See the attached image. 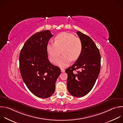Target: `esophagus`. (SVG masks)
<instances>
[{
  "mask_svg": "<svg viewBox=\"0 0 123 123\" xmlns=\"http://www.w3.org/2000/svg\"><path fill=\"white\" fill-rule=\"evenodd\" d=\"M61 71L62 72H65V69L64 68H61Z\"/></svg>",
  "mask_w": 123,
  "mask_h": 123,
  "instance_id": "esophagus-1",
  "label": "esophagus"
}]
</instances>
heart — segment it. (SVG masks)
Wrapping results in <instances>:
<instances>
[{"instance_id": "heart-1", "label": "heart", "mask_w": 123, "mask_h": 123, "mask_svg": "<svg viewBox=\"0 0 123 123\" xmlns=\"http://www.w3.org/2000/svg\"><path fill=\"white\" fill-rule=\"evenodd\" d=\"M55 43H48L47 51L51 61H55L63 53L62 55L55 62L60 67L68 66L72 60H76L80 56L83 50V44L80 39L70 33L62 32L54 39Z\"/></svg>"}]
</instances>
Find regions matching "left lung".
<instances>
[{
	"label": "left lung",
	"mask_w": 123,
	"mask_h": 123,
	"mask_svg": "<svg viewBox=\"0 0 123 123\" xmlns=\"http://www.w3.org/2000/svg\"><path fill=\"white\" fill-rule=\"evenodd\" d=\"M77 34L83 44V50L74 64L68 68L67 89L73 96L82 97L93 88L100 69L101 56L93 40L88 36L78 31ZM79 69L77 74L73 71Z\"/></svg>",
	"instance_id": "obj_1"
}]
</instances>
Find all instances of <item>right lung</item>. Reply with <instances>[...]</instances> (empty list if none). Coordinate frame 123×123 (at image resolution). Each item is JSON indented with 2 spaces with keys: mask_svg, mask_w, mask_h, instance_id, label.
I'll return each mask as SVG.
<instances>
[{
  "mask_svg": "<svg viewBox=\"0 0 123 123\" xmlns=\"http://www.w3.org/2000/svg\"><path fill=\"white\" fill-rule=\"evenodd\" d=\"M49 30L37 32L24 44L19 55L22 78L30 91L43 98L53 95L60 68L48 58L47 45L53 36Z\"/></svg>",
  "mask_w": 123,
  "mask_h": 123,
  "instance_id": "1",
  "label": "right lung"
}]
</instances>
